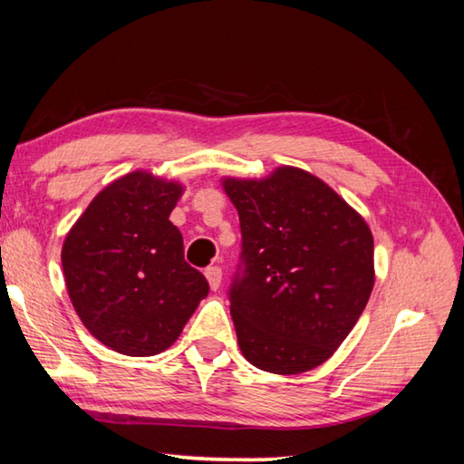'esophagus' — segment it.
Segmentation results:
<instances>
[{"label":"esophagus","instance_id":"1","mask_svg":"<svg viewBox=\"0 0 464 464\" xmlns=\"http://www.w3.org/2000/svg\"><path fill=\"white\" fill-rule=\"evenodd\" d=\"M204 275H206V281H208V285H210V289L217 291L220 286V278H223V270H220L218 266H208Z\"/></svg>","mask_w":464,"mask_h":464}]
</instances>
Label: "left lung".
<instances>
[{
    "mask_svg": "<svg viewBox=\"0 0 464 464\" xmlns=\"http://www.w3.org/2000/svg\"><path fill=\"white\" fill-rule=\"evenodd\" d=\"M239 215L241 256L229 286L239 349L272 373L333 357L373 289V237L324 181L295 167L266 179H223Z\"/></svg>",
    "mask_w": 464,
    "mask_h": 464,
    "instance_id": "obj_1",
    "label": "left lung"
}]
</instances>
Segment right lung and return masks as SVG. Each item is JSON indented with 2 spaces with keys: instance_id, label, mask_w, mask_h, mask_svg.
I'll use <instances>...</instances> for the list:
<instances>
[{
  "instance_id": "obj_1",
  "label": "right lung",
  "mask_w": 464,
  "mask_h": 464,
  "mask_svg": "<svg viewBox=\"0 0 464 464\" xmlns=\"http://www.w3.org/2000/svg\"><path fill=\"white\" fill-rule=\"evenodd\" d=\"M183 188L134 171L88 204L62 249L72 305L97 341L150 357L178 341L208 295L200 270L183 260V237L169 215Z\"/></svg>"
}]
</instances>
